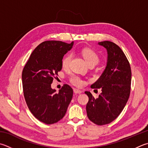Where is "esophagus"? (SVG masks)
<instances>
[{
	"label": "esophagus",
	"mask_w": 148,
	"mask_h": 148,
	"mask_svg": "<svg viewBox=\"0 0 148 148\" xmlns=\"http://www.w3.org/2000/svg\"><path fill=\"white\" fill-rule=\"evenodd\" d=\"M74 92L75 94H81L82 92V91L79 89H77V88H74Z\"/></svg>",
	"instance_id": "1"
}]
</instances>
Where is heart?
Here are the masks:
<instances>
[{
  "label": "heart",
  "mask_w": 148,
  "mask_h": 148,
  "mask_svg": "<svg viewBox=\"0 0 148 148\" xmlns=\"http://www.w3.org/2000/svg\"><path fill=\"white\" fill-rule=\"evenodd\" d=\"M82 53L88 65H96V64L98 63L99 60H100V58H99V56L97 52H96L95 50L92 49V48H84V49L82 50ZM72 58V56L71 53H69V54L66 55L65 57L63 58L62 60L63 68L65 69H67L69 68L70 65H71ZM70 81H71L72 84L76 86H81L83 84L82 79L80 78L79 76H76V75H72L71 77V78H70Z\"/></svg>",
  "instance_id": "1"
}]
</instances>
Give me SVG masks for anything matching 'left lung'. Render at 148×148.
<instances>
[{"label": "left lung", "mask_w": 148, "mask_h": 148, "mask_svg": "<svg viewBox=\"0 0 148 148\" xmlns=\"http://www.w3.org/2000/svg\"><path fill=\"white\" fill-rule=\"evenodd\" d=\"M98 44L107 50L106 68L92 88H101V93L95 98L88 91L86 106L87 116L98 125L108 124L114 120L124 108L131 91V70L130 62L122 49L114 42L105 41Z\"/></svg>", "instance_id": "1"}]
</instances>
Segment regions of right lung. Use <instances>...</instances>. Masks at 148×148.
<instances>
[{"label":"right lung","mask_w":148,"mask_h":148,"mask_svg":"<svg viewBox=\"0 0 148 148\" xmlns=\"http://www.w3.org/2000/svg\"><path fill=\"white\" fill-rule=\"evenodd\" d=\"M73 44L60 41L42 42L32 52L23 69L26 103L34 116L46 124L62 119L72 100L73 90L69 85H63L57 93L51 88V83L62 69L64 55Z\"/></svg>","instance_id":"1"}]
</instances>
